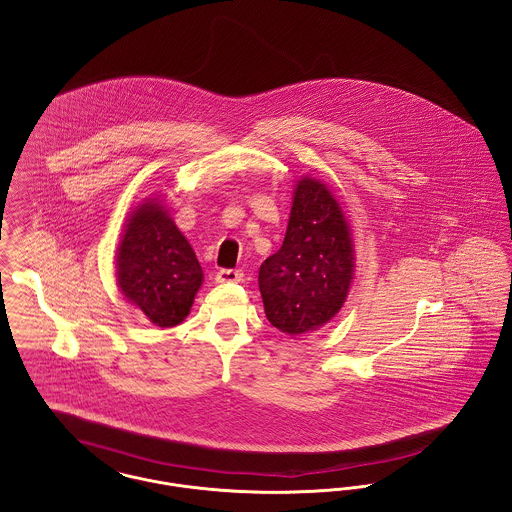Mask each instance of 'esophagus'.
<instances>
[{
	"label": "esophagus",
	"mask_w": 512,
	"mask_h": 512,
	"mask_svg": "<svg viewBox=\"0 0 512 512\" xmlns=\"http://www.w3.org/2000/svg\"><path fill=\"white\" fill-rule=\"evenodd\" d=\"M241 278H243V272L234 271V269H222V271H218L216 274H214V280H216L218 284L240 282Z\"/></svg>",
	"instance_id": "obj_1"
}]
</instances>
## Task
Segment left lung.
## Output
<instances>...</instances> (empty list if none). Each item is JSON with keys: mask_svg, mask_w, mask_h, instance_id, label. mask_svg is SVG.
I'll use <instances>...</instances> for the list:
<instances>
[{"mask_svg": "<svg viewBox=\"0 0 512 512\" xmlns=\"http://www.w3.org/2000/svg\"><path fill=\"white\" fill-rule=\"evenodd\" d=\"M354 269L352 228L331 187L301 176L282 247L259 269L272 327L298 336L331 323L348 298Z\"/></svg>", "mask_w": 512, "mask_h": 512, "instance_id": "left-lung-1", "label": "left lung"}]
</instances>
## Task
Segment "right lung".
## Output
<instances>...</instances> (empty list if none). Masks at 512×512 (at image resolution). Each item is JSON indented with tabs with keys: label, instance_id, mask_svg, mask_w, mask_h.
I'll list each match as a JSON object with an SVG mask.
<instances>
[{
	"label": "right lung",
	"instance_id": "right-lung-1",
	"mask_svg": "<svg viewBox=\"0 0 512 512\" xmlns=\"http://www.w3.org/2000/svg\"><path fill=\"white\" fill-rule=\"evenodd\" d=\"M193 247L158 197L133 207L116 251V282L121 296L152 325L170 329L189 315L203 284Z\"/></svg>",
	"mask_w": 512,
	"mask_h": 512
}]
</instances>
